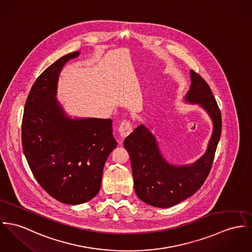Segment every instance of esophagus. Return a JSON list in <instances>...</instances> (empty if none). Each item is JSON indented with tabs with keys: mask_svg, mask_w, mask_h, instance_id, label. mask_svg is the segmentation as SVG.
I'll return each mask as SVG.
<instances>
[{
	"mask_svg": "<svg viewBox=\"0 0 252 252\" xmlns=\"http://www.w3.org/2000/svg\"><path fill=\"white\" fill-rule=\"evenodd\" d=\"M132 131L131 124L127 121H123L118 128V132L121 136V138H126V136L129 135V133Z\"/></svg>",
	"mask_w": 252,
	"mask_h": 252,
	"instance_id": "1",
	"label": "esophagus"
}]
</instances>
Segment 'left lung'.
<instances>
[{
    "label": "left lung",
    "instance_id": "1",
    "mask_svg": "<svg viewBox=\"0 0 252 252\" xmlns=\"http://www.w3.org/2000/svg\"><path fill=\"white\" fill-rule=\"evenodd\" d=\"M191 86L183 101L197 104L210 118L213 131L204 155L191 164L175 165L163 155L153 130L141 124L124 141L130 156L134 189L145 203L169 208L190 197L202 186L212 167L221 133V115L212 91L199 75L190 71Z\"/></svg>",
    "mask_w": 252,
    "mask_h": 252
}]
</instances>
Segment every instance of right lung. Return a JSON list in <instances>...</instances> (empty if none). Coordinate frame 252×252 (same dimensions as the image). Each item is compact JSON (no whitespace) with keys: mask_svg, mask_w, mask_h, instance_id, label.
I'll use <instances>...</instances> for the list:
<instances>
[{"mask_svg":"<svg viewBox=\"0 0 252 252\" xmlns=\"http://www.w3.org/2000/svg\"><path fill=\"white\" fill-rule=\"evenodd\" d=\"M74 52L58 59L35 80L27 98L22 145L41 187L58 201L77 205L98 193L107 157L117 147L112 120L71 117L58 100V78Z\"/></svg>","mask_w":252,"mask_h":252,"instance_id":"1","label":"right lung"}]
</instances>
